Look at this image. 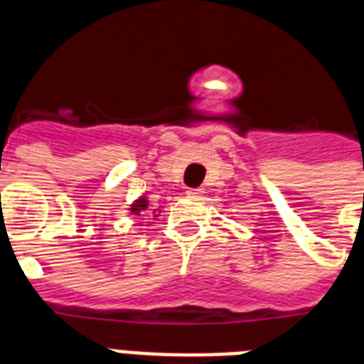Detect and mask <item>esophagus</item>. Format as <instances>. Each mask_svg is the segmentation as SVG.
Instances as JSON below:
<instances>
[{
  "label": "esophagus",
  "mask_w": 364,
  "mask_h": 364,
  "mask_svg": "<svg viewBox=\"0 0 364 364\" xmlns=\"http://www.w3.org/2000/svg\"><path fill=\"white\" fill-rule=\"evenodd\" d=\"M186 193H188L190 197H199L203 193V190L201 188H190V190L186 191Z\"/></svg>",
  "instance_id": "esophagus-1"
}]
</instances>
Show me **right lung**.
I'll return each mask as SVG.
<instances>
[{
    "label": "right lung",
    "mask_w": 364,
    "mask_h": 364,
    "mask_svg": "<svg viewBox=\"0 0 364 364\" xmlns=\"http://www.w3.org/2000/svg\"><path fill=\"white\" fill-rule=\"evenodd\" d=\"M146 208H148V201H146L144 197H140V199H138V201L131 207V213L132 214H140L142 210H146Z\"/></svg>",
    "instance_id": "1"
}]
</instances>
